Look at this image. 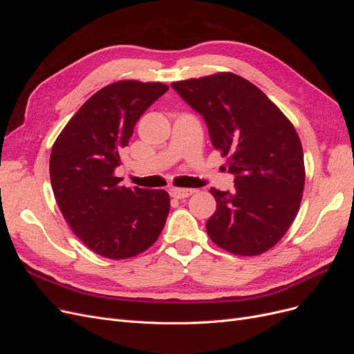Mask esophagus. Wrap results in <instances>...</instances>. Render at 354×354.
<instances>
[{
    "label": "esophagus",
    "mask_w": 354,
    "mask_h": 354,
    "mask_svg": "<svg viewBox=\"0 0 354 354\" xmlns=\"http://www.w3.org/2000/svg\"><path fill=\"white\" fill-rule=\"evenodd\" d=\"M194 194H195L194 189H173L171 190V196L176 199H185Z\"/></svg>",
    "instance_id": "34e87169"
}]
</instances>
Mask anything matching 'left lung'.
I'll list each match as a JSON object with an SVG mask.
<instances>
[{
	"label": "left lung",
	"instance_id": "left-lung-1",
	"mask_svg": "<svg viewBox=\"0 0 354 354\" xmlns=\"http://www.w3.org/2000/svg\"><path fill=\"white\" fill-rule=\"evenodd\" d=\"M205 120L227 158L234 192L211 187L217 209L207 233L234 255H260L279 242L303 199L304 153L292 122L252 82L232 72L171 84Z\"/></svg>",
	"mask_w": 354,
	"mask_h": 354
}]
</instances>
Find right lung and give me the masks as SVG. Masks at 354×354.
I'll use <instances>...</instances> for the list:
<instances>
[{
  "label": "right lung",
  "mask_w": 354,
  "mask_h": 354,
  "mask_svg": "<svg viewBox=\"0 0 354 354\" xmlns=\"http://www.w3.org/2000/svg\"><path fill=\"white\" fill-rule=\"evenodd\" d=\"M167 90V84L136 80L106 85L81 106L53 145L50 180L62 216L82 243L104 259L145 252L165 226L167 192L121 186L113 171L137 121Z\"/></svg>",
  "instance_id": "right-lung-1"
}]
</instances>
